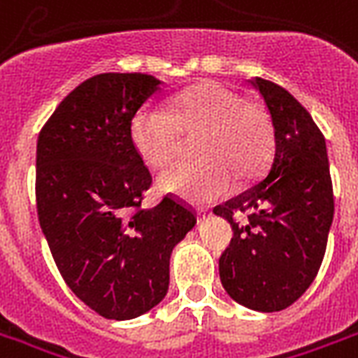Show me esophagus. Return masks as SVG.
<instances>
[{"instance_id":"34e87169","label":"esophagus","mask_w":358,"mask_h":358,"mask_svg":"<svg viewBox=\"0 0 358 358\" xmlns=\"http://www.w3.org/2000/svg\"><path fill=\"white\" fill-rule=\"evenodd\" d=\"M206 214H208V210H206V208H199L197 210L199 220H204V217H206Z\"/></svg>"}]
</instances>
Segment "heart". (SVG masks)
I'll return each mask as SVG.
<instances>
[{
    "mask_svg": "<svg viewBox=\"0 0 358 358\" xmlns=\"http://www.w3.org/2000/svg\"><path fill=\"white\" fill-rule=\"evenodd\" d=\"M197 163L159 174L157 185L187 203L217 201L257 176L274 150V125L263 106L245 103L222 84H204L169 101L167 110L144 106L133 116L129 136L138 157L154 169L176 157L182 133H199Z\"/></svg>",
    "mask_w": 358,
    "mask_h": 358,
    "instance_id": "obj_1",
    "label": "heart"
}]
</instances>
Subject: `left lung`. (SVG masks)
<instances>
[{
	"instance_id": "8db88e82",
	"label": "left lung",
	"mask_w": 358,
	"mask_h": 358,
	"mask_svg": "<svg viewBox=\"0 0 358 358\" xmlns=\"http://www.w3.org/2000/svg\"><path fill=\"white\" fill-rule=\"evenodd\" d=\"M274 125V152L261 178L215 206L233 227L220 259L229 296L257 312H280L312 285L323 263L334 215L323 133L287 90L255 76ZM248 213L236 222L234 215Z\"/></svg>"
}]
</instances>
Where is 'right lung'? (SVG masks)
I'll list each match as a JSON object with an SVG mask.
<instances>
[{
	"mask_svg": "<svg viewBox=\"0 0 358 358\" xmlns=\"http://www.w3.org/2000/svg\"><path fill=\"white\" fill-rule=\"evenodd\" d=\"M161 84L143 73L92 76L59 103L37 141V214L52 257L86 306L116 321L165 299L171 253L197 223L174 197L141 208L152 174L129 125Z\"/></svg>",
	"mask_w": 358,
	"mask_h": 358,
	"instance_id": "add662e5",
	"label": "right lung"
}]
</instances>
